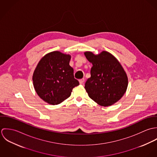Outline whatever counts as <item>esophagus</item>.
I'll list each match as a JSON object with an SVG mask.
<instances>
[{
  "label": "esophagus",
  "instance_id": "34e87169",
  "mask_svg": "<svg viewBox=\"0 0 157 157\" xmlns=\"http://www.w3.org/2000/svg\"><path fill=\"white\" fill-rule=\"evenodd\" d=\"M84 82H85V79H84V78L80 79V80H79V83H80V85H83V84L84 83Z\"/></svg>",
  "mask_w": 157,
  "mask_h": 157
}]
</instances>
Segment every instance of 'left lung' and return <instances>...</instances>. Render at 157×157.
<instances>
[{
	"label": "left lung",
	"instance_id": "obj_1",
	"mask_svg": "<svg viewBox=\"0 0 157 157\" xmlns=\"http://www.w3.org/2000/svg\"><path fill=\"white\" fill-rule=\"evenodd\" d=\"M92 63L90 77L85 86L90 98L102 106H109L117 102L126 92L128 78L118 60L111 53L102 51L97 55L85 53Z\"/></svg>",
	"mask_w": 157,
	"mask_h": 157
}]
</instances>
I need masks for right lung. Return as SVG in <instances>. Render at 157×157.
Masks as SVG:
<instances>
[{
    "label": "right lung",
    "mask_w": 157,
    "mask_h": 157,
    "mask_svg": "<svg viewBox=\"0 0 157 157\" xmlns=\"http://www.w3.org/2000/svg\"><path fill=\"white\" fill-rule=\"evenodd\" d=\"M71 56L59 51L48 53L39 61L33 75V85L45 102L55 105L67 98L72 89L79 85L69 65Z\"/></svg>",
    "instance_id": "right-lung-1"
}]
</instances>
